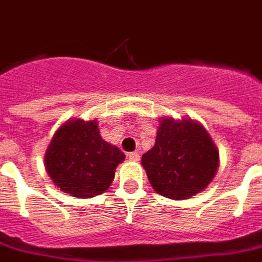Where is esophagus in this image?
I'll use <instances>...</instances> for the list:
<instances>
[{"mask_svg": "<svg viewBox=\"0 0 262 262\" xmlns=\"http://www.w3.org/2000/svg\"><path fill=\"white\" fill-rule=\"evenodd\" d=\"M128 159L133 160V161H138V160L141 159V156L137 151H131V153H128Z\"/></svg>", "mask_w": 262, "mask_h": 262, "instance_id": "esophagus-1", "label": "esophagus"}]
</instances>
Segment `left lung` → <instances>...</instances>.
I'll return each instance as SVG.
<instances>
[{
    "instance_id": "obj_1",
    "label": "left lung",
    "mask_w": 262,
    "mask_h": 262,
    "mask_svg": "<svg viewBox=\"0 0 262 262\" xmlns=\"http://www.w3.org/2000/svg\"><path fill=\"white\" fill-rule=\"evenodd\" d=\"M150 184L161 195L186 200L216 175L219 151L204 127L191 120L163 119L156 143L142 156Z\"/></svg>"
}]
</instances>
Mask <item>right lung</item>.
I'll use <instances>...</instances> for the list:
<instances>
[{"label":"right lung","mask_w":262,"mask_h":262,"mask_svg":"<svg viewBox=\"0 0 262 262\" xmlns=\"http://www.w3.org/2000/svg\"><path fill=\"white\" fill-rule=\"evenodd\" d=\"M124 160L116 146L99 135L97 121L72 120L57 129L50 142L45 165L60 190L83 198L103 192Z\"/></svg>","instance_id":"obj_1"}]
</instances>
